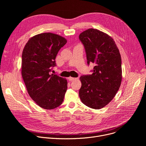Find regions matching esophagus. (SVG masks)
Masks as SVG:
<instances>
[{
  "label": "esophagus",
  "mask_w": 146,
  "mask_h": 146,
  "mask_svg": "<svg viewBox=\"0 0 146 146\" xmlns=\"http://www.w3.org/2000/svg\"><path fill=\"white\" fill-rule=\"evenodd\" d=\"M68 79L70 80V81H73V80H76L77 79H78V78H74V77H69L68 78Z\"/></svg>",
  "instance_id": "obj_1"
}]
</instances>
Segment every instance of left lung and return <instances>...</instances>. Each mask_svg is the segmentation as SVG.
I'll use <instances>...</instances> for the list:
<instances>
[{"instance_id": "left-lung-1", "label": "left lung", "mask_w": 146, "mask_h": 146, "mask_svg": "<svg viewBox=\"0 0 146 146\" xmlns=\"http://www.w3.org/2000/svg\"><path fill=\"white\" fill-rule=\"evenodd\" d=\"M79 39L84 46L88 65H95L92 74L80 77L79 96L87 106L100 109L112 100L120 87L121 55L113 38L98 29L82 32Z\"/></svg>"}]
</instances>
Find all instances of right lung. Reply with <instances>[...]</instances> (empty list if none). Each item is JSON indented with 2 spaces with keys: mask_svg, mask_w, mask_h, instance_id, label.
Returning a JSON list of instances; mask_svg holds the SVG:
<instances>
[{
  "mask_svg": "<svg viewBox=\"0 0 146 146\" xmlns=\"http://www.w3.org/2000/svg\"><path fill=\"white\" fill-rule=\"evenodd\" d=\"M67 43L52 33L38 34L29 39L22 54L21 74L31 98L41 108L51 110L64 101L68 88L66 78L50 74L55 58Z\"/></svg>",
  "mask_w": 146,
  "mask_h": 146,
  "instance_id": "obj_1",
  "label": "right lung"
}]
</instances>
